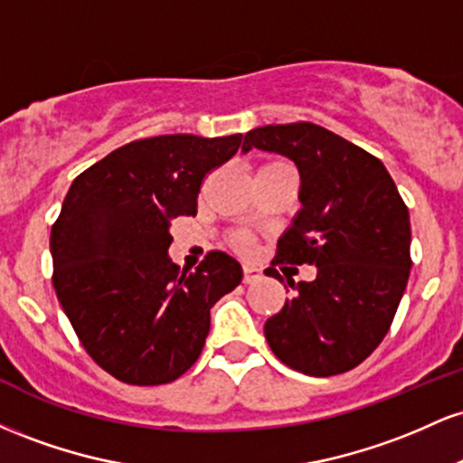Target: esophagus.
<instances>
[{
    "instance_id": "1",
    "label": "esophagus",
    "mask_w": 463,
    "mask_h": 463,
    "mask_svg": "<svg viewBox=\"0 0 463 463\" xmlns=\"http://www.w3.org/2000/svg\"><path fill=\"white\" fill-rule=\"evenodd\" d=\"M261 279V269L257 265H243V283H254V280Z\"/></svg>"
}]
</instances>
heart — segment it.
<instances>
[{"label":"heart","mask_w":463,"mask_h":463,"mask_svg":"<svg viewBox=\"0 0 463 463\" xmlns=\"http://www.w3.org/2000/svg\"><path fill=\"white\" fill-rule=\"evenodd\" d=\"M232 246L248 252V250L252 248V239H250L246 232H237V235H232Z\"/></svg>","instance_id":"obj_1"}]
</instances>
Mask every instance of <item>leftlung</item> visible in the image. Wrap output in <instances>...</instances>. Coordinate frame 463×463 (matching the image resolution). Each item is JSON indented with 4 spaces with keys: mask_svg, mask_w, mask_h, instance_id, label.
<instances>
[{
    "mask_svg": "<svg viewBox=\"0 0 463 463\" xmlns=\"http://www.w3.org/2000/svg\"><path fill=\"white\" fill-rule=\"evenodd\" d=\"M257 147L296 163L300 211L280 235L272 265H316L311 283L265 322V339L289 368L309 376L353 370L383 342L411 269L409 211L385 165L322 126H263ZM283 269V268H280ZM265 274L280 279L279 269Z\"/></svg>",
    "mask_w": 463,
    "mask_h": 463,
    "instance_id": "8db88e82",
    "label": "left lung"
}]
</instances>
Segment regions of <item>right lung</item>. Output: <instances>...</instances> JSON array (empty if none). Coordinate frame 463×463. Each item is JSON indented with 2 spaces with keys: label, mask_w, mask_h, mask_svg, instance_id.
<instances>
[{
  "label": "right lung",
  "mask_w": 463,
  "mask_h": 463,
  "mask_svg": "<svg viewBox=\"0 0 463 463\" xmlns=\"http://www.w3.org/2000/svg\"><path fill=\"white\" fill-rule=\"evenodd\" d=\"M241 135H163L117 147L69 187L52 226L54 289L95 364L130 385H163L200 357L211 307L241 265L209 252L195 272L172 263L169 226L195 215L202 178Z\"/></svg>",
  "instance_id": "obj_1"
}]
</instances>
